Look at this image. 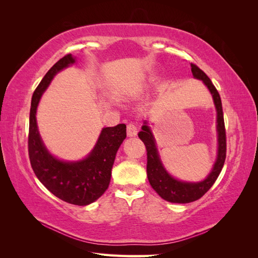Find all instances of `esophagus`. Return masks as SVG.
<instances>
[{
    "mask_svg": "<svg viewBox=\"0 0 258 258\" xmlns=\"http://www.w3.org/2000/svg\"><path fill=\"white\" fill-rule=\"evenodd\" d=\"M138 134V128L135 123L127 124V135L128 137H136Z\"/></svg>",
    "mask_w": 258,
    "mask_h": 258,
    "instance_id": "34e87169",
    "label": "esophagus"
}]
</instances>
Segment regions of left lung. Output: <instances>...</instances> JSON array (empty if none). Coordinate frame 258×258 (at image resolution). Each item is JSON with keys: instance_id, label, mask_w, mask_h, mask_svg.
I'll list each match as a JSON object with an SVG mask.
<instances>
[{"instance_id": "8db88e82", "label": "left lung", "mask_w": 258, "mask_h": 258, "mask_svg": "<svg viewBox=\"0 0 258 258\" xmlns=\"http://www.w3.org/2000/svg\"><path fill=\"white\" fill-rule=\"evenodd\" d=\"M190 67L195 79L201 80L209 88L211 95L213 97V101L217 112V158L212 171H211L207 178L201 182L190 183L178 181V179L172 177L162 166L157 147H156L155 139L153 137L150 127L147 126L146 121H144L142 130L140 131L138 135L146 147V172L151 186L162 199H165L169 202H173V204H188V202H192L200 199L215 183L216 178L221 173L226 159V130L220 93H218L215 86L212 84V82H211L207 74L202 71L201 69H199L194 63H190Z\"/></svg>"}]
</instances>
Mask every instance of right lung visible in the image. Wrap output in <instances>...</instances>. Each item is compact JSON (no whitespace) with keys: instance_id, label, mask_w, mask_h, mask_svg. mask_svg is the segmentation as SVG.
I'll return each instance as SVG.
<instances>
[{"instance_id":"add662e5","label":"right lung","mask_w":258,"mask_h":258,"mask_svg":"<svg viewBox=\"0 0 258 258\" xmlns=\"http://www.w3.org/2000/svg\"><path fill=\"white\" fill-rule=\"evenodd\" d=\"M74 62L71 53L61 58L36 87L31 101L28 150L31 167L46 188L68 204L87 206L102 196L110 185L115 156L127 132L124 123L103 128L91 153L80 161H62L47 151L37 129L36 108L53 76Z\"/></svg>"}]
</instances>
